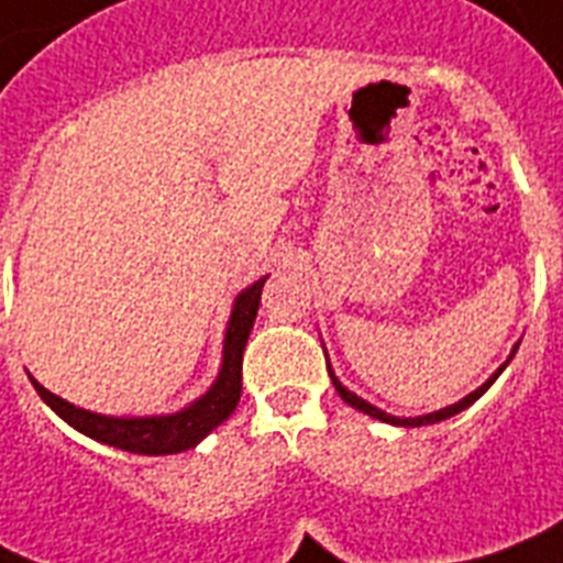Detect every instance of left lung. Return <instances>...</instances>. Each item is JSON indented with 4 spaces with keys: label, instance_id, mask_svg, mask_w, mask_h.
Wrapping results in <instances>:
<instances>
[{
    "label": "left lung",
    "instance_id": "8db88e82",
    "mask_svg": "<svg viewBox=\"0 0 563 563\" xmlns=\"http://www.w3.org/2000/svg\"><path fill=\"white\" fill-rule=\"evenodd\" d=\"M518 345H521V342H518ZM518 345L512 347V354H509V360H506L504 365H500V368L495 371V374H492L489 379H486V383L481 385V388H475V391H472V394H466V397H463V399H457V402H454V406H445V408H440V411H431V415H422V417H394V415H388V411H383V408L371 406L368 399L356 397L354 391H347L345 385L339 383V376L333 374L331 362H328V374H331V379H333V388H336V391H339V397L345 399V402H347V406H351V408H356V411H362V415L374 417V420H383V422H391V426H406V429H415V426H429V422L449 420V417L460 415V411H463V408H468V406H472V402H475V399H481L483 394L489 391V385L495 383V379H498L500 374H504V368H506V365H509V362H512V356H515V351H518Z\"/></svg>",
    "mask_w": 563,
    "mask_h": 563
}]
</instances>
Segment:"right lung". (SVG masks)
<instances>
[{"instance_id": "right-lung-1", "label": "right lung", "mask_w": 563, "mask_h": 563, "mask_svg": "<svg viewBox=\"0 0 563 563\" xmlns=\"http://www.w3.org/2000/svg\"><path fill=\"white\" fill-rule=\"evenodd\" d=\"M264 282H267V276L253 282L235 296L230 319H227L221 368H218L216 383L180 411L146 417L97 415V411H86V408L51 394L45 385L36 383L34 376H31V383H34L36 394L45 399V406L54 415H59L71 429L97 440V443L114 445V449H123V452L132 454H178L195 449L209 431L218 429L239 406L241 360H244V347H247L255 313H258V305H262Z\"/></svg>"}]
</instances>
